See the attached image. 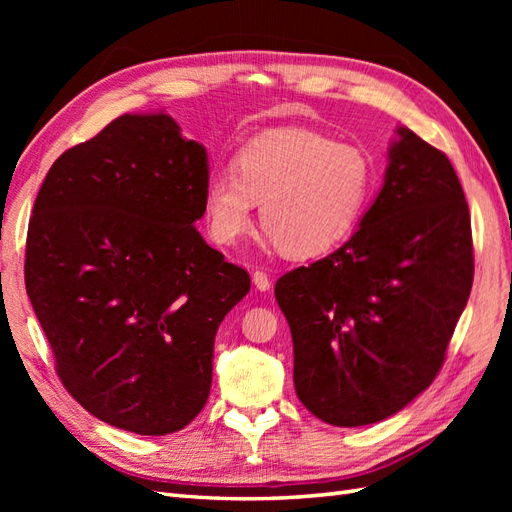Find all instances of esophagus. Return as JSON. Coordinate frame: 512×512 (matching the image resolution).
Returning a JSON list of instances; mask_svg holds the SVG:
<instances>
[{
  "mask_svg": "<svg viewBox=\"0 0 512 512\" xmlns=\"http://www.w3.org/2000/svg\"><path fill=\"white\" fill-rule=\"evenodd\" d=\"M253 286H255L259 292L270 290V277H268L266 273H262V270H255V273H253Z\"/></svg>",
  "mask_w": 512,
  "mask_h": 512,
  "instance_id": "esophagus-1",
  "label": "esophagus"
}]
</instances>
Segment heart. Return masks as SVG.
Returning a JSON list of instances; mask_svg holds the SVG:
<instances>
[{
    "label": "heart",
    "mask_w": 512,
    "mask_h": 512,
    "mask_svg": "<svg viewBox=\"0 0 512 512\" xmlns=\"http://www.w3.org/2000/svg\"><path fill=\"white\" fill-rule=\"evenodd\" d=\"M235 170L206 180L204 215L215 242L233 246L262 224L290 257L328 253L350 237L372 202L374 160L363 147L303 127H281L246 143Z\"/></svg>",
    "instance_id": "heart-1"
}]
</instances>
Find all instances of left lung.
<instances>
[{"label": "left lung", "mask_w": 512, "mask_h": 512, "mask_svg": "<svg viewBox=\"0 0 512 512\" xmlns=\"http://www.w3.org/2000/svg\"><path fill=\"white\" fill-rule=\"evenodd\" d=\"M471 286V215L458 173L398 127L383 189L354 235L275 284L299 400L334 427L394 416L440 372Z\"/></svg>", "instance_id": "obj_1"}]
</instances>
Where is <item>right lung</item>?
<instances>
[{
    "mask_svg": "<svg viewBox=\"0 0 512 512\" xmlns=\"http://www.w3.org/2000/svg\"><path fill=\"white\" fill-rule=\"evenodd\" d=\"M209 156L165 112L123 114L37 193L26 290L65 389L138 436L180 431L211 391L215 334L250 290L195 222Z\"/></svg>",
    "mask_w": 512,
    "mask_h": 512,
    "instance_id": "right-lung-1",
    "label": "right lung"
}]
</instances>
